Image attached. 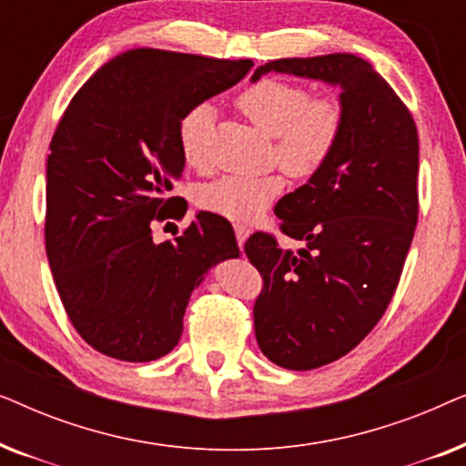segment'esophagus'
<instances>
[{
	"label": "esophagus",
	"instance_id": "esophagus-1",
	"mask_svg": "<svg viewBox=\"0 0 466 466\" xmlns=\"http://www.w3.org/2000/svg\"><path fill=\"white\" fill-rule=\"evenodd\" d=\"M235 235H238V244H239V248H244L248 235H250V228L244 227V225H235Z\"/></svg>",
	"mask_w": 466,
	"mask_h": 466
}]
</instances>
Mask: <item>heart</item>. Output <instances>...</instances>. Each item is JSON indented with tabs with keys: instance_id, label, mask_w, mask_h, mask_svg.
<instances>
[{
	"instance_id": "1",
	"label": "heart",
	"mask_w": 466,
	"mask_h": 466,
	"mask_svg": "<svg viewBox=\"0 0 466 466\" xmlns=\"http://www.w3.org/2000/svg\"><path fill=\"white\" fill-rule=\"evenodd\" d=\"M241 114L276 137V155L292 176H309L320 169L335 150L343 129V107L333 97H316L303 85L263 78L239 93ZM214 120V107L199 104L184 114L177 125V142L184 161L199 167L206 161V137ZM279 176H228L201 188L199 203L228 220H257L282 193Z\"/></svg>"
}]
</instances>
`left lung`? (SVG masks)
Returning <instances> with one entry per match:
<instances>
[{"instance_id": "obj_1", "label": "left lung", "mask_w": 466, "mask_h": 466, "mask_svg": "<svg viewBox=\"0 0 466 466\" xmlns=\"http://www.w3.org/2000/svg\"><path fill=\"white\" fill-rule=\"evenodd\" d=\"M269 72L339 88L343 107L327 163L273 209L305 246L282 250L265 233L246 241L265 279L254 303L260 352L309 371L359 346L397 290L418 222V131L392 86L356 55L269 61L250 82Z\"/></svg>"}]
</instances>
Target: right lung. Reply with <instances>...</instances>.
Listing matches in <instances>:
<instances>
[{
    "mask_svg": "<svg viewBox=\"0 0 466 466\" xmlns=\"http://www.w3.org/2000/svg\"><path fill=\"white\" fill-rule=\"evenodd\" d=\"M250 59L133 48L104 63L69 101L46 165V254L69 320L97 352L127 362L169 354L212 267L239 258L228 220L199 212L174 241L184 114L250 72Z\"/></svg>",
    "mask_w": 466,
    "mask_h": 466,
    "instance_id": "1",
    "label": "right lung"
}]
</instances>
